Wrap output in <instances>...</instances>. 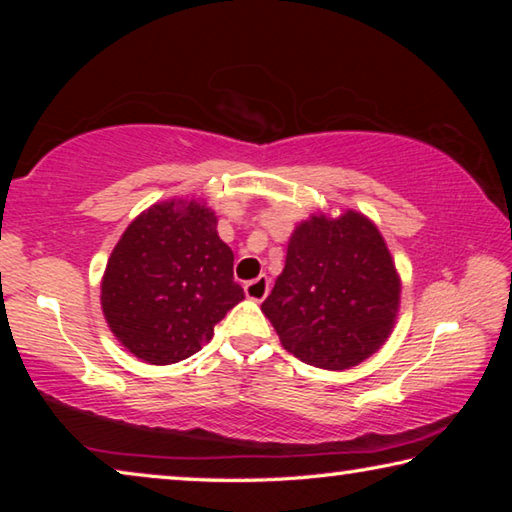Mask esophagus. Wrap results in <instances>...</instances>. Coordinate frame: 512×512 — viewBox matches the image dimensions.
<instances>
[{
	"mask_svg": "<svg viewBox=\"0 0 512 512\" xmlns=\"http://www.w3.org/2000/svg\"><path fill=\"white\" fill-rule=\"evenodd\" d=\"M244 289H246V296H248L250 300L262 302V300L268 296V291H271V280H268L266 275H259L257 280L246 282Z\"/></svg>",
	"mask_w": 512,
	"mask_h": 512,
	"instance_id": "esophagus-1",
	"label": "esophagus"
}]
</instances>
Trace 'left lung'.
<instances>
[{"label":"left lung","mask_w":512,"mask_h":512,"mask_svg":"<svg viewBox=\"0 0 512 512\" xmlns=\"http://www.w3.org/2000/svg\"><path fill=\"white\" fill-rule=\"evenodd\" d=\"M400 289L386 241L368 216L314 214L293 230L284 271L262 311L293 357L345 370L391 336Z\"/></svg>","instance_id":"obj_1"}]
</instances>
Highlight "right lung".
Masks as SVG:
<instances>
[{"label":"right lung","mask_w":512,"mask_h":512,"mask_svg":"<svg viewBox=\"0 0 512 512\" xmlns=\"http://www.w3.org/2000/svg\"><path fill=\"white\" fill-rule=\"evenodd\" d=\"M235 255L198 201L151 205L128 225L101 280V309L137 359L169 366L212 339L214 325L244 300Z\"/></svg>","instance_id":"right-lung-1"}]
</instances>
